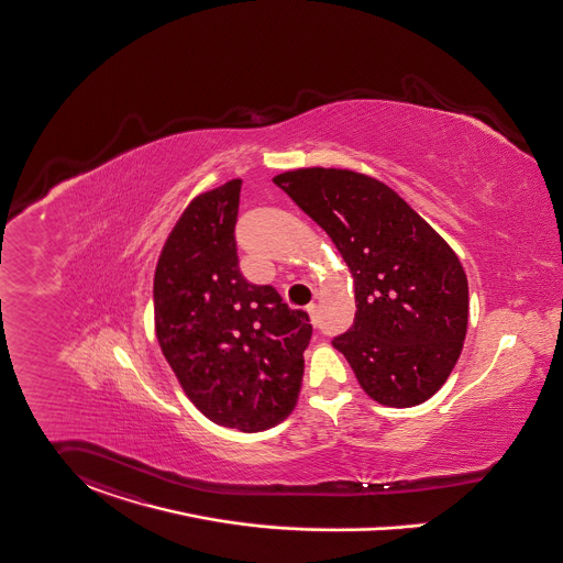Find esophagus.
<instances>
[{"instance_id": "1", "label": "esophagus", "mask_w": 563, "mask_h": 563, "mask_svg": "<svg viewBox=\"0 0 563 563\" xmlns=\"http://www.w3.org/2000/svg\"><path fill=\"white\" fill-rule=\"evenodd\" d=\"M305 309H307V313H309V318H311V322H313V324H316V316H318V305H316V302H309V305H307V307H305Z\"/></svg>"}]
</instances>
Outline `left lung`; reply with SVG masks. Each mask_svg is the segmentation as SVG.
<instances>
[{
    "label": "left lung",
    "instance_id": "8db88e82",
    "mask_svg": "<svg viewBox=\"0 0 563 563\" xmlns=\"http://www.w3.org/2000/svg\"><path fill=\"white\" fill-rule=\"evenodd\" d=\"M320 225L354 279L356 316L333 339L361 388L386 408L431 399L467 333V277L449 243L386 184L345 168L273 177Z\"/></svg>",
    "mask_w": 563,
    "mask_h": 563
}]
</instances>
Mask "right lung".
<instances>
[{"instance_id":"1","label":"right lung","mask_w":563,"mask_h":563,"mask_svg":"<svg viewBox=\"0 0 563 563\" xmlns=\"http://www.w3.org/2000/svg\"><path fill=\"white\" fill-rule=\"evenodd\" d=\"M241 179L198 194L153 277L155 338L189 401L216 424L256 433L295 410L309 316L239 271Z\"/></svg>"}]
</instances>
